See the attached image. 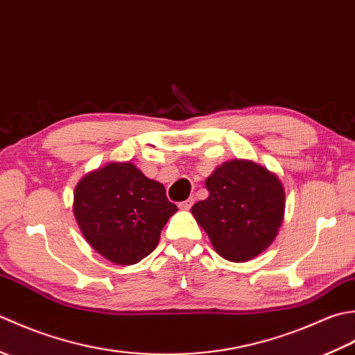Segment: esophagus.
<instances>
[{"instance_id":"1","label":"esophagus","mask_w":355,"mask_h":355,"mask_svg":"<svg viewBox=\"0 0 355 355\" xmlns=\"http://www.w3.org/2000/svg\"><path fill=\"white\" fill-rule=\"evenodd\" d=\"M192 205H193V198H189V200H186V201H182L178 205V207L182 209V210H189L191 207H192Z\"/></svg>"}]
</instances>
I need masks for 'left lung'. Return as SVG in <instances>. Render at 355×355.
Returning a JSON list of instances; mask_svg holds the SVG:
<instances>
[{
    "instance_id": "obj_1",
    "label": "left lung",
    "mask_w": 355,
    "mask_h": 355,
    "mask_svg": "<svg viewBox=\"0 0 355 355\" xmlns=\"http://www.w3.org/2000/svg\"><path fill=\"white\" fill-rule=\"evenodd\" d=\"M209 197L191 212L221 258L245 262L273 243L285 212L276 173L250 160H230L206 180Z\"/></svg>"
}]
</instances>
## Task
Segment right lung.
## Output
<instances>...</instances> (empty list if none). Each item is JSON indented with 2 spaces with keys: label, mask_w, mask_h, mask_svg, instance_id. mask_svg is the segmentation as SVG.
Here are the masks:
<instances>
[{
  "label": "right lung",
  "mask_w": 355,
  "mask_h": 355,
  "mask_svg": "<svg viewBox=\"0 0 355 355\" xmlns=\"http://www.w3.org/2000/svg\"><path fill=\"white\" fill-rule=\"evenodd\" d=\"M177 206L162 183L131 162H111L74 187L73 214L94 250L117 266H132L155 250Z\"/></svg>",
  "instance_id": "obj_1"
}]
</instances>
